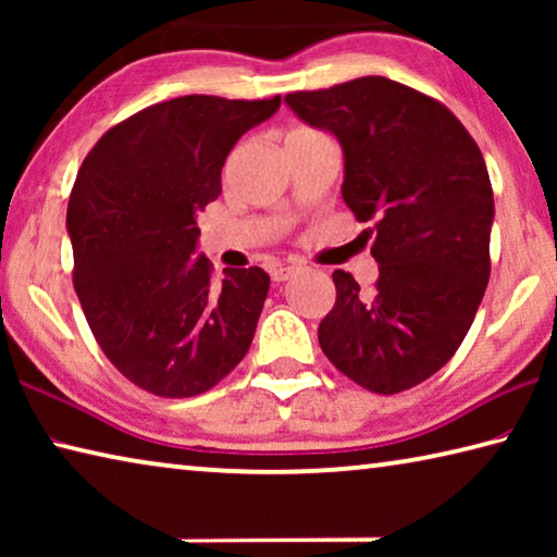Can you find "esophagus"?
Wrapping results in <instances>:
<instances>
[{
	"instance_id": "34e87169",
	"label": "esophagus",
	"mask_w": 557,
	"mask_h": 557,
	"mask_svg": "<svg viewBox=\"0 0 557 557\" xmlns=\"http://www.w3.org/2000/svg\"><path fill=\"white\" fill-rule=\"evenodd\" d=\"M299 272V268L295 265H277L275 270H272V280L275 282H285V280H292Z\"/></svg>"
}]
</instances>
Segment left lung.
Returning <instances> with one entry per match:
<instances>
[{
    "mask_svg": "<svg viewBox=\"0 0 557 557\" xmlns=\"http://www.w3.org/2000/svg\"><path fill=\"white\" fill-rule=\"evenodd\" d=\"M287 106L344 147L342 196L371 223L379 280L336 270L319 346L346 379L381 395L428 381L465 342L492 258L494 194L484 157L447 106L383 75L297 90Z\"/></svg>",
    "mask_w": 557,
    "mask_h": 557,
    "instance_id": "obj_1",
    "label": "left lung"
}]
</instances>
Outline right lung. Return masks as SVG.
Listing matches in <instances>:
<instances>
[{
    "label": "right lung",
    "instance_id": "add662e5",
    "mask_svg": "<svg viewBox=\"0 0 557 557\" xmlns=\"http://www.w3.org/2000/svg\"><path fill=\"white\" fill-rule=\"evenodd\" d=\"M280 96H184L117 122L83 159L69 199L73 287L108 361L159 398L211 391L243 361L265 305L260 268L213 280L194 256L196 215L221 194V169Z\"/></svg>",
    "mask_w": 557,
    "mask_h": 557
}]
</instances>
